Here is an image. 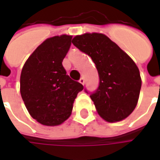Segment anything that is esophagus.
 Segmentation results:
<instances>
[{"mask_svg":"<svg viewBox=\"0 0 160 160\" xmlns=\"http://www.w3.org/2000/svg\"><path fill=\"white\" fill-rule=\"evenodd\" d=\"M79 82H80V84H82V85L85 84V79H84L83 77H81V78H80V80H79Z\"/></svg>","mask_w":160,"mask_h":160,"instance_id":"esophagus-1","label":"esophagus"}]
</instances>
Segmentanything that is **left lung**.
I'll return each mask as SVG.
<instances>
[{"label": "left lung", "instance_id": "8db88e82", "mask_svg": "<svg viewBox=\"0 0 160 160\" xmlns=\"http://www.w3.org/2000/svg\"><path fill=\"white\" fill-rule=\"evenodd\" d=\"M73 44L90 56L98 73L97 90L89 92L98 113L110 122L128 117L136 106L141 87L140 71L118 44L100 33L73 38Z\"/></svg>", "mask_w": 160, "mask_h": 160}]
</instances>
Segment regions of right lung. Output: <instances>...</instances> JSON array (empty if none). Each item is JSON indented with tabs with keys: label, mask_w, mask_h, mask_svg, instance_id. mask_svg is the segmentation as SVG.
<instances>
[{
	"label": "right lung",
	"mask_w": 160,
	"mask_h": 160,
	"mask_svg": "<svg viewBox=\"0 0 160 160\" xmlns=\"http://www.w3.org/2000/svg\"><path fill=\"white\" fill-rule=\"evenodd\" d=\"M72 36L46 39L31 55L20 75V93L30 115L43 125H59L69 118L83 86L73 80L62 66Z\"/></svg>",
	"instance_id": "right-lung-1"
}]
</instances>
